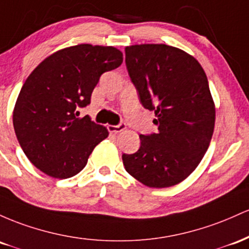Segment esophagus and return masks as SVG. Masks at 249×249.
I'll list each match as a JSON object with an SVG mask.
<instances>
[{
	"label": "esophagus",
	"mask_w": 249,
	"mask_h": 249,
	"mask_svg": "<svg viewBox=\"0 0 249 249\" xmlns=\"http://www.w3.org/2000/svg\"><path fill=\"white\" fill-rule=\"evenodd\" d=\"M125 129V124L124 122H121V124H119L117 125H108V130H109L110 133H121L122 130Z\"/></svg>",
	"instance_id": "1"
}]
</instances>
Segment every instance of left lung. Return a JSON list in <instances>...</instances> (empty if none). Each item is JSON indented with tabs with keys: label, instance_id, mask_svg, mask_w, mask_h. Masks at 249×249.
I'll return each mask as SVG.
<instances>
[{
	"label": "left lung",
	"instance_id": "obj_1",
	"mask_svg": "<svg viewBox=\"0 0 249 249\" xmlns=\"http://www.w3.org/2000/svg\"><path fill=\"white\" fill-rule=\"evenodd\" d=\"M125 66L140 102L155 113L158 132L140 135L141 146L124 154L125 170L153 188L178 185L207 152L215 106L201 64L167 44L125 47Z\"/></svg>",
	"mask_w": 249,
	"mask_h": 249
}]
</instances>
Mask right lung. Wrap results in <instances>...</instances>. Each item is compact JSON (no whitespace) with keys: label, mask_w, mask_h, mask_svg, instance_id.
<instances>
[{"label":"right lung","mask_w":249,"mask_h":249,"mask_svg":"<svg viewBox=\"0 0 249 249\" xmlns=\"http://www.w3.org/2000/svg\"><path fill=\"white\" fill-rule=\"evenodd\" d=\"M114 47L79 44L54 53L33 71L19 91L13 114L16 138L24 154L55 178L76 175L108 136L107 128L79 117L90 103L103 72L121 66Z\"/></svg>","instance_id":"obj_1"}]
</instances>
